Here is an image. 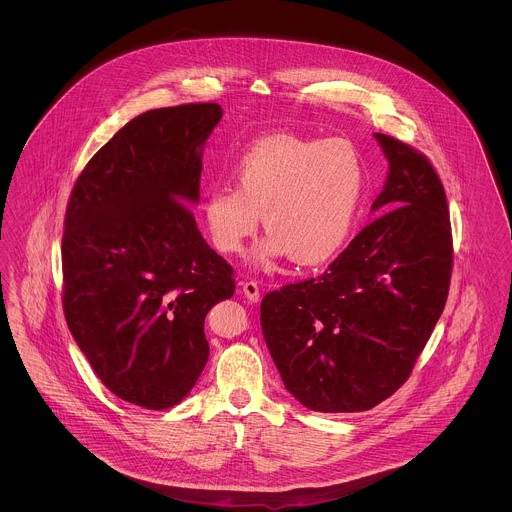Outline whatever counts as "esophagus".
<instances>
[{
  "instance_id": "34e87169",
  "label": "esophagus",
  "mask_w": 512,
  "mask_h": 512,
  "mask_svg": "<svg viewBox=\"0 0 512 512\" xmlns=\"http://www.w3.org/2000/svg\"><path fill=\"white\" fill-rule=\"evenodd\" d=\"M242 293H244V297L248 299V301H258L260 299V286L256 284V282H244L242 284Z\"/></svg>"
}]
</instances>
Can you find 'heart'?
I'll list each match as a JSON object with an SVG mask.
<instances>
[{
	"instance_id": "obj_1",
	"label": "heart",
	"mask_w": 512,
	"mask_h": 512,
	"mask_svg": "<svg viewBox=\"0 0 512 512\" xmlns=\"http://www.w3.org/2000/svg\"><path fill=\"white\" fill-rule=\"evenodd\" d=\"M234 183L203 201V219L222 254H240L262 222L260 262L290 256L297 266L335 258L355 228L365 197V161L345 140L264 136L240 155Z\"/></svg>"
}]
</instances>
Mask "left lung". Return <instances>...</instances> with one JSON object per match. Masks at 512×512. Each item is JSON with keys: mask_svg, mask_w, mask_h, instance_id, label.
<instances>
[{"mask_svg": "<svg viewBox=\"0 0 512 512\" xmlns=\"http://www.w3.org/2000/svg\"><path fill=\"white\" fill-rule=\"evenodd\" d=\"M390 171L384 211L311 280L266 293L262 331L286 388L315 412H365L412 374L445 307L453 240L430 159L374 134Z\"/></svg>", "mask_w": 512, "mask_h": 512, "instance_id": "1", "label": "left lung"}]
</instances>
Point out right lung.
I'll return each mask as SVG.
<instances>
[{
    "mask_svg": "<svg viewBox=\"0 0 512 512\" xmlns=\"http://www.w3.org/2000/svg\"><path fill=\"white\" fill-rule=\"evenodd\" d=\"M217 102L140 114L86 163L63 232V309L102 384L147 410L179 404L209 361L205 317L234 270L201 236L203 147Z\"/></svg>",
    "mask_w": 512,
    "mask_h": 512,
    "instance_id": "right-lung-1",
    "label": "right lung"
}]
</instances>
